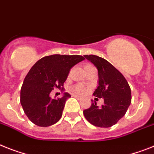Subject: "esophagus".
I'll return each mask as SVG.
<instances>
[{
	"instance_id": "obj_1",
	"label": "esophagus",
	"mask_w": 154,
	"mask_h": 154,
	"mask_svg": "<svg viewBox=\"0 0 154 154\" xmlns=\"http://www.w3.org/2000/svg\"><path fill=\"white\" fill-rule=\"evenodd\" d=\"M72 96L74 97V98H76V99H78V100H81V99H82V97L79 96V95H72Z\"/></svg>"
}]
</instances>
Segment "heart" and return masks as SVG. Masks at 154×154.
<instances>
[{
    "label": "heart",
    "instance_id": "obj_1",
    "mask_svg": "<svg viewBox=\"0 0 154 154\" xmlns=\"http://www.w3.org/2000/svg\"><path fill=\"white\" fill-rule=\"evenodd\" d=\"M73 91H74V92L78 93V94H83L86 91V89L83 85H77V86H75L73 88Z\"/></svg>",
    "mask_w": 154,
    "mask_h": 154
}]
</instances>
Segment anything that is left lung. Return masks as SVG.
Masks as SVG:
<instances>
[{
	"label": "left lung",
	"mask_w": 154,
	"mask_h": 154,
	"mask_svg": "<svg viewBox=\"0 0 154 154\" xmlns=\"http://www.w3.org/2000/svg\"><path fill=\"white\" fill-rule=\"evenodd\" d=\"M98 69L99 86L93 95L104 99L101 107L96 102L84 110L87 121L96 127L109 128L125 116L131 104V88L128 81L112 64L97 55H84Z\"/></svg>",
	"instance_id": "left-lung-1"
}]
</instances>
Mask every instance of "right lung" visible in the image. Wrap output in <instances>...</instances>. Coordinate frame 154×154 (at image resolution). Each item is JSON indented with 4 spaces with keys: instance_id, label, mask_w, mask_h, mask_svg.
<instances>
[{
    "instance_id": "obj_1",
    "label": "right lung",
    "mask_w": 154,
    "mask_h": 154,
    "mask_svg": "<svg viewBox=\"0 0 154 154\" xmlns=\"http://www.w3.org/2000/svg\"><path fill=\"white\" fill-rule=\"evenodd\" d=\"M81 55H52L37 61L26 76L20 92V103L27 117L34 125L48 127L60 120L66 101L70 98L64 92L59 99H51L55 88H61L74 65L83 61Z\"/></svg>"
}]
</instances>
